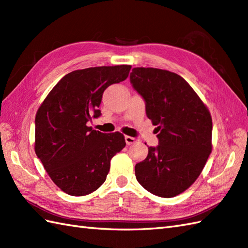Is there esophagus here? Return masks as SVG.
Segmentation results:
<instances>
[{
  "label": "esophagus",
  "instance_id": "obj_1",
  "mask_svg": "<svg viewBox=\"0 0 248 248\" xmlns=\"http://www.w3.org/2000/svg\"><path fill=\"white\" fill-rule=\"evenodd\" d=\"M124 140H125V143H127V145H133L136 143V140H138L135 138H132V136H125Z\"/></svg>",
  "mask_w": 248,
  "mask_h": 248
}]
</instances>
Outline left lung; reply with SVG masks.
<instances>
[{"instance_id":"left-lung-1","label":"left lung","mask_w":248,"mask_h":248,"mask_svg":"<svg viewBox=\"0 0 248 248\" xmlns=\"http://www.w3.org/2000/svg\"><path fill=\"white\" fill-rule=\"evenodd\" d=\"M130 82L159 132V145L149 147L146 159L135 165L136 179L156 196L175 197L196 181L211 154V114L177 73L138 67Z\"/></svg>"}]
</instances>
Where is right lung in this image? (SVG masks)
<instances>
[{
    "label": "right lung",
    "instance_id": "add662e5",
    "mask_svg": "<svg viewBox=\"0 0 248 248\" xmlns=\"http://www.w3.org/2000/svg\"><path fill=\"white\" fill-rule=\"evenodd\" d=\"M130 65L92 67L68 73L37 110L35 152L62 192L84 196L102 186L110 160L125 146L119 133L88 127L101 115L99 107L109 85L124 81Z\"/></svg>",
    "mask_w": 248,
    "mask_h": 248
}]
</instances>
